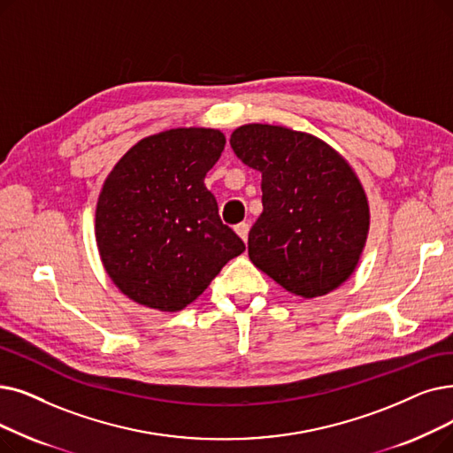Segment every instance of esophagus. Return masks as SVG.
<instances>
[{
    "mask_svg": "<svg viewBox=\"0 0 453 453\" xmlns=\"http://www.w3.org/2000/svg\"><path fill=\"white\" fill-rule=\"evenodd\" d=\"M234 233H237L239 237H241L244 242H248V233H250V226H248L246 222H242V224H237V226H234Z\"/></svg>",
    "mask_w": 453,
    "mask_h": 453,
    "instance_id": "1",
    "label": "esophagus"
}]
</instances>
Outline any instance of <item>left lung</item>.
<instances>
[{
    "mask_svg": "<svg viewBox=\"0 0 453 453\" xmlns=\"http://www.w3.org/2000/svg\"><path fill=\"white\" fill-rule=\"evenodd\" d=\"M239 159L263 173V212L248 234L251 263L302 298L339 288L356 272L370 229L365 188L319 136L246 124L231 133Z\"/></svg>",
    "mask_w": 453,
    "mask_h": 453,
    "instance_id": "8db88e82",
    "label": "left lung"
}]
</instances>
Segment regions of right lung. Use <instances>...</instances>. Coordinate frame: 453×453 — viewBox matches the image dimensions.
<instances>
[{
	"label": "right lung",
	"instance_id": "add662e5",
	"mask_svg": "<svg viewBox=\"0 0 453 453\" xmlns=\"http://www.w3.org/2000/svg\"><path fill=\"white\" fill-rule=\"evenodd\" d=\"M224 146L219 129L175 127L136 142L107 175L96 244L129 300L178 312L246 250L203 183Z\"/></svg>",
	"mask_w": 453,
	"mask_h": 453
}]
</instances>
